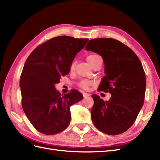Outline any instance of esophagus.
<instances>
[{"label": "esophagus", "instance_id": "esophagus-1", "mask_svg": "<svg viewBox=\"0 0 160 160\" xmlns=\"http://www.w3.org/2000/svg\"><path fill=\"white\" fill-rule=\"evenodd\" d=\"M83 98H88V97L90 96V94H89V93H83Z\"/></svg>", "mask_w": 160, "mask_h": 160}]
</instances>
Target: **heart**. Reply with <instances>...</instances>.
<instances>
[{"label":"heart","instance_id":"1","mask_svg":"<svg viewBox=\"0 0 160 160\" xmlns=\"http://www.w3.org/2000/svg\"><path fill=\"white\" fill-rule=\"evenodd\" d=\"M99 57L98 55H90L89 56H88V57H87V61H88L89 63L91 65L92 62H93L95 59H96L97 57ZM75 62L73 61L71 63V67H70V69L71 71H72L74 70L75 69ZM91 82L90 81H82L81 83H80V86L81 87V88H83L84 89H88L89 87L91 85Z\"/></svg>","mask_w":160,"mask_h":160}]
</instances>
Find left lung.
I'll use <instances>...</instances> for the list:
<instances>
[{"instance_id":"obj_1","label":"left lung","mask_w":160,"mask_h":160,"mask_svg":"<svg viewBox=\"0 0 160 160\" xmlns=\"http://www.w3.org/2000/svg\"><path fill=\"white\" fill-rule=\"evenodd\" d=\"M85 50L103 58L105 76L99 90L111 95L105 101L98 95H92V122L106 134L126 132L135 122L144 101L146 79L141 61L130 48L111 38L91 39Z\"/></svg>"}]
</instances>
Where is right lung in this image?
<instances>
[{
	"mask_svg": "<svg viewBox=\"0 0 160 160\" xmlns=\"http://www.w3.org/2000/svg\"><path fill=\"white\" fill-rule=\"evenodd\" d=\"M88 38L59 36L42 43L28 56L20 78L22 107L35 129L45 135L65 130L71 122L70 108L83 99L77 90L61 94L55 85L69 72L77 52Z\"/></svg>",
	"mask_w": 160,
	"mask_h": 160,
	"instance_id": "right-lung-1",
	"label": "right lung"
}]
</instances>
